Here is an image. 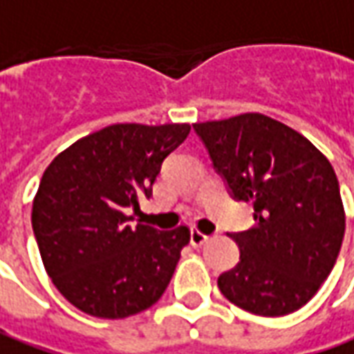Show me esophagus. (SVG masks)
Wrapping results in <instances>:
<instances>
[{"instance_id": "1", "label": "esophagus", "mask_w": 354, "mask_h": 354, "mask_svg": "<svg viewBox=\"0 0 354 354\" xmlns=\"http://www.w3.org/2000/svg\"><path fill=\"white\" fill-rule=\"evenodd\" d=\"M205 241H207V235H205V233H201L198 229H192V231H189V243H192V247H201Z\"/></svg>"}]
</instances>
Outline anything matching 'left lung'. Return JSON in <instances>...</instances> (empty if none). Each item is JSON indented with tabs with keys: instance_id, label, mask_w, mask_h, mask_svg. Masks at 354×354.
I'll use <instances>...</instances> for the list:
<instances>
[{
	"instance_id": "left-lung-1",
	"label": "left lung",
	"mask_w": 354,
	"mask_h": 354,
	"mask_svg": "<svg viewBox=\"0 0 354 354\" xmlns=\"http://www.w3.org/2000/svg\"><path fill=\"white\" fill-rule=\"evenodd\" d=\"M231 196L254 225L233 233L241 257L217 278L231 304L264 317L306 306L335 266L345 209L335 170L298 131L262 113L194 123Z\"/></svg>"
}]
</instances>
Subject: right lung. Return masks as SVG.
Masks as SVG:
<instances>
[{
  "instance_id": "add662e5",
  "label": "right lung",
  "mask_w": 354,
  "mask_h": 354,
  "mask_svg": "<svg viewBox=\"0 0 354 354\" xmlns=\"http://www.w3.org/2000/svg\"><path fill=\"white\" fill-rule=\"evenodd\" d=\"M188 123H117L70 145L46 166L31 223L44 270L80 311L123 319L165 294L189 229L131 225L127 207L153 196L165 158Z\"/></svg>"
}]
</instances>
